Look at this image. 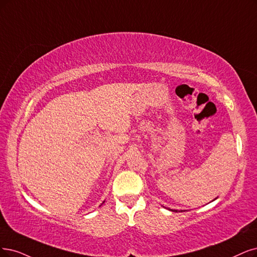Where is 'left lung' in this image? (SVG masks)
Returning a JSON list of instances; mask_svg holds the SVG:
<instances>
[{
    "mask_svg": "<svg viewBox=\"0 0 257 257\" xmlns=\"http://www.w3.org/2000/svg\"><path fill=\"white\" fill-rule=\"evenodd\" d=\"M174 212H177V211H174ZM181 212H183V211H181Z\"/></svg>",
    "mask_w": 257,
    "mask_h": 257,
    "instance_id": "1",
    "label": "left lung"
}]
</instances>
